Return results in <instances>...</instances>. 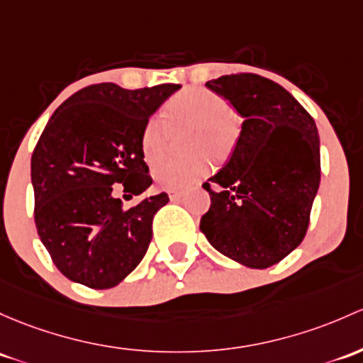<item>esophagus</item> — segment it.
Masks as SVG:
<instances>
[{
  "label": "esophagus",
  "mask_w": 363,
  "mask_h": 363,
  "mask_svg": "<svg viewBox=\"0 0 363 363\" xmlns=\"http://www.w3.org/2000/svg\"><path fill=\"white\" fill-rule=\"evenodd\" d=\"M182 196V193L179 191V189H169V198L172 201H175V200H179V198Z\"/></svg>",
  "instance_id": "esophagus-1"
}]
</instances>
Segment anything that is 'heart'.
Instances as JSON below:
<instances>
[{"mask_svg":"<svg viewBox=\"0 0 363 363\" xmlns=\"http://www.w3.org/2000/svg\"><path fill=\"white\" fill-rule=\"evenodd\" d=\"M165 116L172 127H193L189 146L193 150H212L217 156L226 155L235 140V121L231 118V106L216 91L188 89L175 95L167 104ZM169 140V128L160 114L144 125L140 135V147L147 163L163 158ZM212 169L208 155H196L191 158H167L152 170V177L167 189H188L196 184Z\"/></svg>","mask_w":363,"mask_h":363,"instance_id":"b5f03b06","label":"heart"}]
</instances>
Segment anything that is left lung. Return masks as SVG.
<instances>
[{"mask_svg":"<svg viewBox=\"0 0 363 363\" xmlns=\"http://www.w3.org/2000/svg\"><path fill=\"white\" fill-rule=\"evenodd\" d=\"M207 89L243 121L226 165L203 184L211 208L200 230L238 264L269 268L297 249L310 224L320 186L315 120L284 86L259 74L220 76Z\"/></svg>","mask_w":363,"mask_h":363,"instance_id":"left-lung-1","label":"left lung"}]
</instances>
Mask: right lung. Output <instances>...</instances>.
<instances>
[{
  "label": "right lung",
  "instance_id": "obj_1",
  "mask_svg": "<svg viewBox=\"0 0 363 363\" xmlns=\"http://www.w3.org/2000/svg\"><path fill=\"white\" fill-rule=\"evenodd\" d=\"M181 85L125 90L99 83L71 95L41 133L33 158L34 220L59 272L90 289L123 281L146 255L167 193L123 208L152 184L140 135Z\"/></svg>",
  "mask_w": 363,
  "mask_h": 363
}]
</instances>
